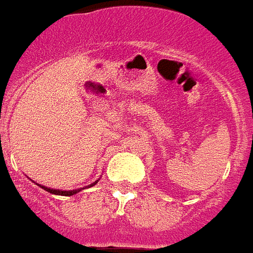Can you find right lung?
<instances>
[{
	"mask_svg": "<svg viewBox=\"0 0 253 253\" xmlns=\"http://www.w3.org/2000/svg\"><path fill=\"white\" fill-rule=\"evenodd\" d=\"M98 181V180H96ZM96 181L95 182H92L89 187H92V185H95L96 184ZM39 185V184H38ZM39 187L42 188V189H44V191H47V192L50 193H54V195H61V196H72V195H76L78 192H80L82 189H84V188H80V189H73V191H61V189H53V188H47V187H43V185H39Z\"/></svg>",
	"mask_w": 253,
	"mask_h": 253,
	"instance_id": "1",
	"label": "right lung"
}]
</instances>
